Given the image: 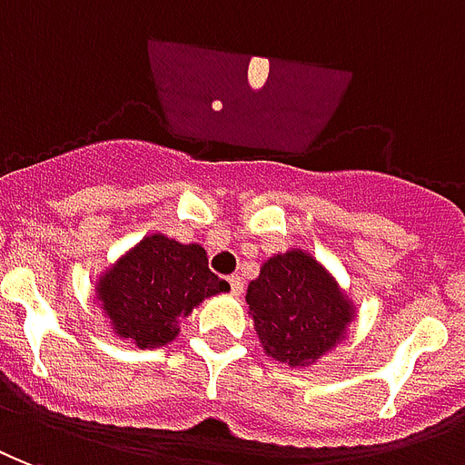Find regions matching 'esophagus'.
Wrapping results in <instances>:
<instances>
[{
    "instance_id": "esophagus-1",
    "label": "esophagus",
    "mask_w": 465,
    "mask_h": 465,
    "mask_svg": "<svg viewBox=\"0 0 465 465\" xmlns=\"http://www.w3.org/2000/svg\"><path fill=\"white\" fill-rule=\"evenodd\" d=\"M228 282H230V290H232V294H240V292H242V280H240L237 274H230Z\"/></svg>"
}]
</instances>
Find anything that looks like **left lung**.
Wrapping results in <instances>:
<instances>
[{
    "mask_svg": "<svg viewBox=\"0 0 465 465\" xmlns=\"http://www.w3.org/2000/svg\"><path fill=\"white\" fill-rule=\"evenodd\" d=\"M245 300L265 351L290 367L330 351L351 322V304L331 274L302 250L270 257Z\"/></svg>",
    "mask_w": 465,
    "mask_h": 465,
    "instance_id": "8db88e82",
    "label": "left lung"
}]
</instances>
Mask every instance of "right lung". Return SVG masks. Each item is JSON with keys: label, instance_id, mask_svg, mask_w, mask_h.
<instances>
[{"label": "right lung", "instance_id": "obj_1", "mask_svg": "<svg viewBox=\"0 0 465 465\" xmlns=\"http://www.w3.org/2000/svg\"><path fill=\"white\" fill-rule=\"evenodd\" d=\"M230 284L210 272L200 245L151 235L125 252L96 287L118 337L153 349L178 337V324L205 297L228 292Z\"/></svg>", "mask_w": 465, "mask_h": 465}]
</instances>
